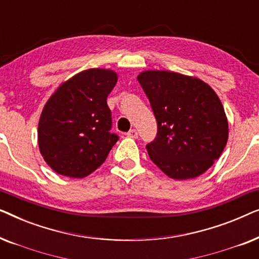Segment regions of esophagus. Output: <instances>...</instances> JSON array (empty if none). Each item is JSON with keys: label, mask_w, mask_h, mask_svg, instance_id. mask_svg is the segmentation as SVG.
<instances>
[{"label": "esophagus", "mask_w": 259, "mask_h": 259, "mask_svg": "<svg viewBox=\"0 0 259 259\" xmlns=\"http://www.w3.org/2000/svg\"><path fill=\"white\" fill-rule=\"evenodd\" d=\"M126 136L128 137V138H134V139H136V138H138V132H137V130H131V131H128V132H127Z\"/></svg>", "instance_id": "obj_1"}]
</instances>
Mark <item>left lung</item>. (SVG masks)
I'll use <instances>...</instances> for the list:
<instances>
[{
    "label": "left lung",
    "instance_id": "left-lung-1",
    "mask_svg": "<svg viewBox=\"0 0 259 259\" xmlns=\"http://www.w3.org/2000/svg\"><path fill=\"white\" fill-rule=\"evenodd\" d=\"M138 81L150 100L158 132L146 145L151 160L169 178H196L221 157L229 137L224 107L197 77L146 70Z\"/></svg>",
    "mask_w": 259,
    "mask_h": 259
}]
</instances>
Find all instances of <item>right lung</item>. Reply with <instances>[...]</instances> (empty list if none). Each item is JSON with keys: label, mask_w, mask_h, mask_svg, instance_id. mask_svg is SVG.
Segmentation results:
<instances>
[{"label": "right lung", "mask_w": 259, "mask_h": 259, "mask_svg": "<svg viewBox=\"0 0 259 259\" xmlns=\"http://www.w3.org/2000/svg\"><path fill=\"white\" fill-rule=\"evenodd\" d=\"M118 75L83 70L60 86L41 113L37 141L45 161L61 176L83 178L106 160L119 137L111 133L107 97Z\"/></svg>", "instance_id": "add662e5"}]
</instances>
